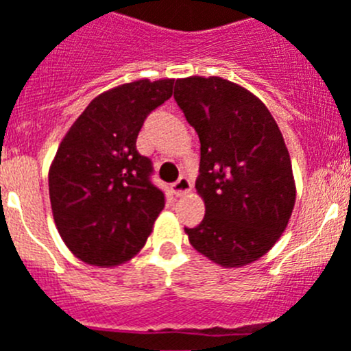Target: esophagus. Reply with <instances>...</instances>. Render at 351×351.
<instances>
[{
    "label": "esophagus",
    "instance_id": "1",
    "mask_svg": "<svg viewBox=\"0 0 351 351\" xmlns=\"http://www.w3.org/2000/svg\"><path fill=\"white\" fill-rule=\"evenodd\" d=\"M192 191V183L186 176H182L176 183L171 185V192L176 195V197H182V195H186Z\"/></svg>",
    "mask_w": 351,
    "mask_h": 351
}]
</instances>
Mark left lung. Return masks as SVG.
Here are the masks:
<instances>
[{
    "instance_id": "obj_1",
    "label": "left lung",
    "mask_w": 351,
    "mask_h": 351,
    "mask_svg": "<svg viewBox=\"0 0 351 351\" xmlns=\"http://www.w3.org/2000/svg\"><path fill=\"white\" fill-rule=\"evenodd\" d=\"M175 100L197 131L195 182L206 215L189 241L221 267H244L274 247L296 201L279 126L263 101L223 77L176 80Z\"/></svg>"
}]
</instances>
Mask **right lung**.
Masks as SVG:
<instances>
[{
	"label": "right lung",
	"mask_w": 351,
	"mask_h": 351,
	"mask_svg": "<svg viewBox=\"0 0 351 351\" xmlns=\"http://www.w3.org/2000/svg\"><path fill=\"white\" fill-rule=\"evenodd\" d=\"M175 80H138L104 91L74 121L48 173L53 220L81 261L116 267L135 256L165 208L150 182L152 160L136 136L154 109L173 95Z\"/></svg>",
	"instance_id": "add662e5"
}]
</instances>
